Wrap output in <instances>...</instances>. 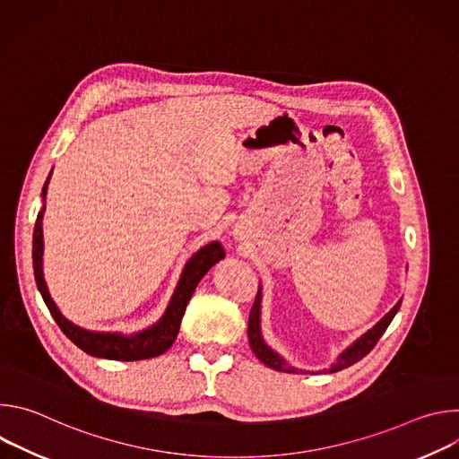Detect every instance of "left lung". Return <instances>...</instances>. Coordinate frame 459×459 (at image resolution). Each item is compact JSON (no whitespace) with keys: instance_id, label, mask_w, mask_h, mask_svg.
Listing matches in <instances>:
<instances>
[{"instance_id":"obj_1","label":"left lung","mask_w":459,"mask_h":459,"mask_svg":"<svg viewBox=\"0 0 459 459\" xmlns=\"http://www.w3.org/2000/svg\"><path fill=\"white\" fill-rule=\"evenodd\" d=\"M400 305L402 301H398V305H394V308H392L377 325H374L372 329L361 336L351 349H347L340 358L338 361L334 363V367L331 368V372H338V370H343L354 363H358L359 359H363L374 347L376 343L379 342V338L383 336V333L386 331V326L390 325V321L394 319L396 312L400 310ZM259 307H261V292L257 290V296L254 299V305L250 308V314H248V329H247V334H248V343H250V349L252 352L257 356V359L261 363H265L267 367L274 368V370H280V372H290V374H298V370L294 367H290L285 359H281L274 351H271L265 343H264V338H261V331H259Z\"/></svg>"}]
</instances>
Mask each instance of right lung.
<instances>
[{
  "instance_id": "right-lung-1",
  "label": "right lung",
  "mask_w": 459,
  "mask_h": 459,
  "mask_svg": "<svg viewBox=\"0 0 459 459\" xmlns=\"http://www.w3.org/2000/svg\"><path fill=\"white\" fill-rule=\"evenodd\" d=\"M47 183H48V178L41 190L43 198L47 194ZM41 216H43V211L38 214V220L34 225V236H32V267H34L36 285L54 321L63 331V334L67 336L74 345H78L83 352L96 358H107V359H117V361H138V359H149L163 354L174 343L179 333V325L192 292L195 290V287H198L200 280L207 274V271L214 264H218L221 257H225V250L218 241H212L202 250L195 252L185 265V271L181 274V280L169 303L165 316L160 319V323L151 326V329L134 336L89 333L73 325L69 319H65L57 310V307L54 305V301L50 299V294L47 290V285L43 281V273H41V252H43Z\"/></svg>"
}]
</instances>
